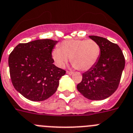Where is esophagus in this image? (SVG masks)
I'll list each match as a JSON object with an SVG mask.
<instances>
[{
	"label": "esophagus",
	"mask_w": 133,
	"mask_h": 133,
	"mask_svg": "<svg viewBox=\"0 0 133 133\" xmlns=\"http://www.w3.org/2000/svg\"><path fill=\"white\" fill-rule=\"evenodd\" d=\"M66 73L68 74V75H71L73 74H74V72H73V71H67Z\"/></svg>",
	"instance_id": "34e87169"
}]
</instances>
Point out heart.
I'll return each instance as SVG.
<instances>
[{
  "instance_id": "1",
  "label": "heart",
  "mask_w": 133,
  "mask_h": 133,
  "mask_svg": "<svg viewBox=\"0 0 133 133\" xmlns=\"http://www.w3.org/2000/svg\"><path fill=\"white\" fill-rule=\"evenodd\" d=\"M52 54L55 63L59 68H64L71 58L74 68L87 71L97 63L101 48L93 40L72 39L62 42L60 48L54 49Z\"/></svg>"
}]
</instances>
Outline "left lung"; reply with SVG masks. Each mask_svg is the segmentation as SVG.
<instances>
[{"mask_svg": "<svg viewBox=\"0 0 133 133\" xmlns=\"http://www.w3.org/2000/svg\"><path fill=\"white\" fill-rule=\"evenodd\" d=\"M89 37L99 44L101 54L95 66L82 74L77 89L87 99L103 100L117 90L125 68V58L117 44L103 37Z\"/></svg>", "mask_w": 133, "mask_h": 133, "instance_id": "8db88e82", "label": "left lung"}]
</instances>
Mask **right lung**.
Returning <instances> with one entry per match:
<instances>
[{"instance_id":"right-lung-1","label":"right lung","mask_w":133,"mask_h":133,"mask_svg":"<svg viewBox=\"0 0 133 133\" xmlns=\"http://www.w3.org/2000/svg\"><path fill=\"white\" fill-rule=\"evenodd\" d=\"M57 40L42 39L19 44L10 53L8 66L13 86L33 101L48 99L56 91L64 69L54 64L52 52Z\"/></svg>"}]
</instances>
